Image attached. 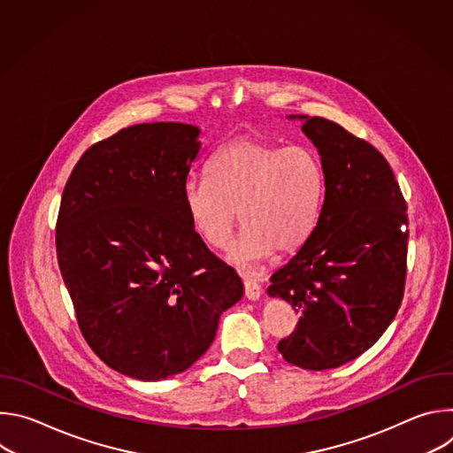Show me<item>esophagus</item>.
Segmentation results:
<instances>
[{
	"instance_id": "1",
	"label": "esophagus",
	"mask_w": 453,
	"mask_h": 453,
	"mask_svg": "<svg viewBox=\"0 0 453 453\" xmlns=\"http://www.w3.org/2000/svg\"><path fill=\"white\" fill-rule=\"evenodd\" d=\"M243 288H245V297L249 301H257V299H260L262 287H260V283H257L256 280L243 276Z\"/></svg>"
}]
</instances>
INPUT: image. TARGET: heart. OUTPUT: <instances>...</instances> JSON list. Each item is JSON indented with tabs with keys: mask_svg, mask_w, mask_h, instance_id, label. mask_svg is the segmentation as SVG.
Instances as JSON below:
<instances>
[{
	"mask_svg": "<svg viewBox=\"0 0 453 453\" xmlns=\"http://www.w3.org/2000/svg\"><path fill=\"white\" fill-rule=\"evenodd\" d=\"M325 203V172L313 150L243 138L215 154L208 180L184 186L191 227L213 249H226L240 220L245 226L229 260L250 267L274 250L299 249Z\"/></svg>",
	"mask_w": 453,
	"mask_h": 453,
	"instance_id": "heart-1",
	"label": "heart"
}]
</instances>
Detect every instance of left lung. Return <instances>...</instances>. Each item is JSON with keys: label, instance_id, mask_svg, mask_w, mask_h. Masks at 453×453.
<instances>
[{"label": "left lung", "instance_id": "left-lung-1", "mask_svg": "<svg viewBox=\"0 0 453 453\" xmlns=\"http://www.w3.org/2000/svg\"><path fill=\"white\" fill-rule=\"evenodd\" d=\"M303 121L325 172L315 229L267 288L299 313L278 344L288 364L325 371L367 351L393 322L407 274V203L387 159L335 121Z\"/></svg>", "mask_w": 453, "mask_h": 453}]
</instances>
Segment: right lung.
I'll return each instance as SVG.
<instances>
[{
    "instance_id": "right-lung-1",
    "label": "right lung",
    "mask_w": 453,
    "mask_h": 453,
    "mask_svg": "<svg viewBox=\"0 0 453 453\" xmlns=\"http://www.w3.org/2000/svg\"><path fill=\"white\" fill-rule=\"evenodd\" d=\"M199 134L173 121L121 128L82 154L60 201L57 260L81 332L109 367L145 381L196 364L243 296L184 208Z\"/></svg>"
}]
</instances>
